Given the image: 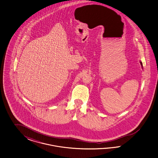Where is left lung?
Returning <instances> with one entry per match:
<instances>
[{
    "label": "left lung",
    "mask_w": 158,
    "mask_h": 158,
    "mask_svg": "<svg viewBox=\"0 0 158 158\" xmlns=\"http://www.w3.org/2000/svg\"><path fill=\"white\" fill-rule=\"evenodd\" d=\"M141 63V65H143V64H142V62H140Z\"/></svg>",
    "instance_id": "8db88e82"
}]
</instances>
